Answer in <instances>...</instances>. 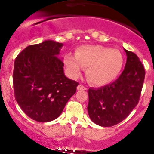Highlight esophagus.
<instances>
[{
  "label": "esophagus",
  "instance_id": "obj_1",
  "mask_svg": "<svg viewBox=\"0 0 154 154\" xmlns=\"http://www.w3.org/2000/svg\"><path fill=\"white\" fill-rule=\"evenodd\" d=\"M77 89L78 90H86L87 88L85 86H84V85H79L78 87H77Z\"/></svg>",
  "mask_w": 154,
  "mask_h": 154
}]
</instances>
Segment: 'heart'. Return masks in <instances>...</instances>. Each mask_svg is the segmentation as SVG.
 <instances>
[{
	"label": "heart",
	"instance_id": "heart-1",
	"mask_svg": "<svg viewBox=\"0 0 154 154\" xmlns=\"http://www.w3.org/2000/svg\"><path fill=\"white\" fill-rule=\"evenodd\" d=\"M64 63L73 78L81 75L83 68L88 82L94 85H105L116 79L124 65V58L116 49L99 45H85L76 49L75 56L66 54Z\"/></svg>",
	"mask_w": 154,
	"mask_h": 154
}]
</instances>
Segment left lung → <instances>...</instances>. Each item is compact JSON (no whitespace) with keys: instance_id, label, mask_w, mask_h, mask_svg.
<instances>
[{"instance_id":"obj_1","label":"left lung","mask_w":154,"mask_h":154,"mask_svg":"<svg viewBox=\"0 0 154 154\" xmlns=\"http://www.w3.org/2000/svg\"><path fill=\"white\" fill-rule=\"evenodd\" d=\"M127 54L125 68L118 79L99 88L88 89V112L91 121L102 127H111L125 120L140 100L145 69L133 52Z\"/></svg>"}]
</instances>
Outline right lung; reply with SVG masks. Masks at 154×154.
Segmentation results:
<instances>
[{
	"instance_id": "1",
	"label": "right lung",
	"mask_w": 154,
	"mask_h": 154,
	"mask_svg": "<svg viewBox=\"0 0 154 154\" xmlns=\"http://www.w3.org/2000/svg\"><path fill=\"white\" fill-rule=\"evenodd\" d=\"M62 46L63 43L46 40L26 47L15 60V98L23 111L38 122L60 116L79 85L65 76L64 63L58 57Z\"/></svg>"
}]
</instances>
